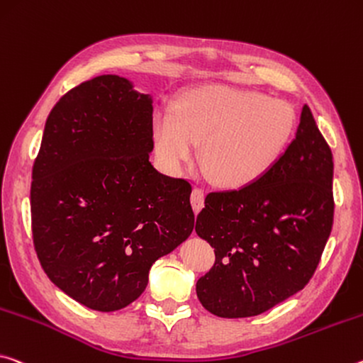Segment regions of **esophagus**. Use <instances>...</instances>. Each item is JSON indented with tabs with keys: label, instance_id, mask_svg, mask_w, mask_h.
<instances>
[{
	"label": "esophagus",
	"instance_id": "obj_1",
	"mask_svg": "<svg viewBox=\"0 0 363 363\" xmlns=\"http://www.w3.org/2000/svg\"><path fill=\"white\" fill-rule=\"evenodd\" d=\"M191 202H192V206H194L195 213H199L200 210L203 208V205H205V192H203V189H200V187H195L194 189L192 195H191Z\"/></svg>",
	"mask_w": 363,
	"mask_h": 363
}]
</instances>
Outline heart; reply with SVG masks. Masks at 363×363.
<instances>
[{
    "label": "heart",
    "instance_id": "1",
    "mask_svg": "<svg viewBox=\"0 0 363 363\" xmlns=\"http://www.w3.org/2000/svg\"><path fill=\"white\" fill-rule=\"evenodd\" d=\"M296 113L287 101L260 91L210 85L182 96L176 114L160 111L153 139L161 161L172 169L195 157L210 179L238 189L260 179L291 140Z\"/></svg>",
    "mask_w": 363,
    "mask_h": 363
}]
</instances>
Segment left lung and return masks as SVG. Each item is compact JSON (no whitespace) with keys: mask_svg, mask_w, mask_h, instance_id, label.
<instances>
[{"mask_svg":"<svg viewBox=\"0 0 363 363\" xmlns=\"http://www.w3.org/2000/svg\"><path fill=\"white\" fill-rule=\"evenodd\" d=\"M333 215V153L303 105L296 139L267 174L206 195L195 231L216 260L197 281L199 301L221 318H245L294 296L318 267Z\"/></svg>","mask_w":363,"mask_h":363,"instance_id":"left-lung-1","label":"left lung"}]
</instances>
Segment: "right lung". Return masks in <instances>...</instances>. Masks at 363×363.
<instances>
[{
    "mask_svg": "<svg viewBox=\"0 0 363 363\" xmlns=\"http://www.w3.org/2000/svg\"><path fill=\"white\" fill-rule=\"evenodd\" d=\"M153 100L99 76L51 109L32 169V234L51 283L99 312L128 307L194 229L191 184L153 168Z\"/></svg>",
    "mask_w": 363,
    "mask_h": 363,
    "instance_id": "1",
    "label": "right lung"
}]
</instances>
